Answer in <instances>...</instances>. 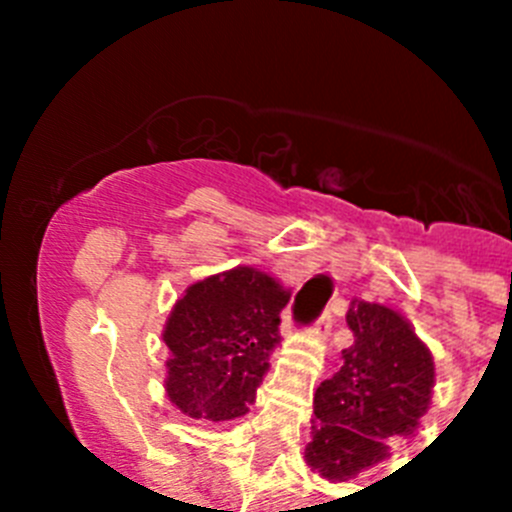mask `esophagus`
Segmentation results:
<instances>
[{
  "label": "esophagus",
  "instance_id": "esophagus-1",
  "mask_svg": "<svg viewBox=\"0 0 512 512\" xmlns=\"http://www.w3.org/2000/svg\"><path fill=\"white\" fill-rule=\"evenodd\" d=\"M330 328H333V312L325 310L323 315H320V318L312 323V333H315V336H320V338H325L330 333Z\"/></svg>",
  "mask_w": 512,
  "mask_h": 512
}]
</instances>
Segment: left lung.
<instances>
[{"instance_id":"left-lung-1","label":"left lung","mask_w":512,"mask_h":512,"mask_svg":"<svg viewBox=\"0 0 512 512\" xmlns=\"http://www.w3.org/2000/svg\"><path fill=\"white\" fill-rule=\"evenodd\" d=\"M354 346L315 392V436L305 456L328 479L356 477L387 456V446L418 428L431 402L433 359L395 310L354 302L346 315Z\"/></svg>"}]
</instances>
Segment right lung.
<instances>
[{"instance_id": "add662e5", "label": "right lung", "mask_w": 512, "mask_h": 512, "mask_svg": "<svg viewBox=\"0 0 512 512\" xmlns=\"http://www.w3.org/2000/svg\"><path fill=\"white\" fill-rule=\"evenodd\" d=\"M287 302L289 292L248 266L192 284L164 330L166 392L176 408L212 423L246 415L279 343Z\"/></svg>"}]
</instances>
